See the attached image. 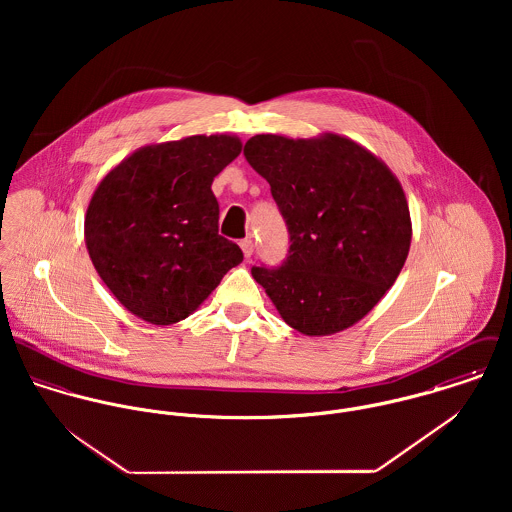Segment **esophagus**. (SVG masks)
Returning <instances> with one entry per match:
<instances>
[{"label":"esophagus","instance_id":"esophagus-1","mask_svg":"<svg viewBox=\"0 0 512 512\" xmlns=\"http://www.w3.org/2000/svg\"><path fill=\"white\" fill-rule=\"evenodd\" d=\"M240 250H242L244 258H250L252 252H254V242H252L250 238H244V240L240 242Z\"/></svg>","mask_w":512,"mask_h":512}]
</instances>
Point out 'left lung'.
<instances>
[{"label":"left lung","mask_w":512,"mask_h":512,"mask_svg":"<svg viewBox=\"0 0 512 512\" xmlns=\"http://www.w3.org/2000/svg\"><path fill=\"white\" fill-rule=\"evenodd\" d=\"M244 157L270 183L292 242L286 264L254 268V280L307 337L353 327L408 258L412 219L398 177L365 146L333 132L297 140L258 134Z\"/></svg>","instance_id":"1"}]
</instances>
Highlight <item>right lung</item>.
Wrapping results in <instances>:
<instances>
[{"label": "right lung", "instance_id": "1", "mask_svg": "<svg viewBox=\"0 0 512 512\" xmlns=\"http://www.w3.org/2000/svg\"><path fill=\"white\" fill-rule=\"evenodd\" d=\"M232 134L189 136L140 147L94 189L86 217L88 256L114 297L151 325L189 317L242 250L219 234L213 179L240 155Z\"/></svg>", "mask_w": 512, "mask_h": 512}]
</instances>
